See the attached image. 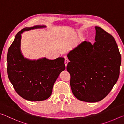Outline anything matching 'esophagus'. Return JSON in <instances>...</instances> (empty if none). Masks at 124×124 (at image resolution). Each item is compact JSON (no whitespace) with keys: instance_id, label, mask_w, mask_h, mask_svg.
<instances>
[{"instance_id":"obj_1","label":"esophagus","mask_w":124,"mask_h":124,"mask_svg":"<svg viewBox=\"0 0 124 124\" xmlns=\"http://www.w3.org/2000/svg\"><path fill=\"white\" fill-rule=\"evenodd\" d=\"M68 62H69V61H68V59H67V58H65V60H64V64H65V66H66V67L67 66V64H68Z\"/></svg>"}]
</instances>
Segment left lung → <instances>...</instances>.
Returning <instances> with one entry per match:
<instances>
[{
    "mask_svg": "<svg viewBox=\"0 0 124 124\" xmlns=\"http://www.w3.org/2000/svg\"><path fill=\"white\" fill-rule=\"evenodd\" d=\"M95 42L80 44L67 54V70L73 95L80 101L103 99L118 80L121 58L114 37L95 26Z\"/></svg>",
    "mask_w": 124,
    "mask_h": 124,
    "instance_id": "left-lung-1",
    "label": "left lung"
}]
</instances>
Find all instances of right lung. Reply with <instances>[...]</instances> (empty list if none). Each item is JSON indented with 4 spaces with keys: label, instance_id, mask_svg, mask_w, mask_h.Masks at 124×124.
<instances>
[{
    "label": "right lung",
    "instance_id": "right-lung-1",
    "mask_svg": "<svg viewBox=\"0 0 124 124\" xmlns=\"http://www.w3.org/2000/svg\"><path fill=\"white\" fill-rule=\"evenodd\" d=\"M45 26L23 28L17 33L7 54V73L10 81L19 95L30 101L46 100L52 94V88L59 74L65 70L64 58H46L31 61L20 51L21 34L25 31Z\"/></svg>",
    "mask_w": 124,
    "mask_h": 124
}]
</instances>
